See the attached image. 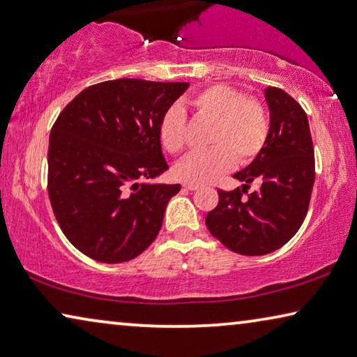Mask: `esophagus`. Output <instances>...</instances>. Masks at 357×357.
Returning a JSON list of instances; mask_svg holds the SVG:
<instances>
[{
    "label": "esophagus",
    "mask_w": 357,
    "mask_h": 357,
    "mask_svg": "<svg viewBox=\"0 0 357 357\" xmlns=\"http://www.w3.org/2000/svg\"><path fill=\"white\" fill-rule=\"evenodd\" d=\"M183 185H184V189H188V190H197L200 188L199 184H194V183H184Z\"/></svg>",
    "instance_id": "esophagus-1"
}]
</instances>
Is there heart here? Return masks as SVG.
Returning a JSON list of instances; mask_svg holds the SVG:
<instances>
[{
    "instance_id": "obj_1",
    "label": "heart",
    "mask_w": 357,
    "mask_h": 357,
    "mask_svg": "<svg viewBox=\"0 0 357 357\" xmlns=\"http://www.w3.org/2000/svg\"><path fill=\"white\" fill-rule=\"evenodd\" d=\"M195 114L213 121L208 151L190 153L174 167L184 183L204 184L216 179L238 163L252 162L268 141L269 116L264 105L247 98L242 89L229 84H211L190 99ZM162 146L179 153L185 146L184 110L173 105L165 112L158 128Z\"/></svg>"
}]
</instances>
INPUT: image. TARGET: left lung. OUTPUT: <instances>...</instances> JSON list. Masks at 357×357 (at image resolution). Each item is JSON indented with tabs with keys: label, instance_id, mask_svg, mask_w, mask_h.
Returning <instances> with one entry per match:
<instances>
[{
	"label": "left lung",
	"instance_id": "obj_1",
	"mask_svg": "<svg viewBox=\"0 0 357 357\" xmlns=\"http://www.w3.org/2000/svg\"><path fill=\"white\" fill-rule=\"evenodd\" d=\"M269 136L255 160L234 174L242 188L218 190L205 218L208 231L232 252L259 257L285 245L300 229L314 184V149L306 112L280 88L268 86ZM257 180L260 189L243 192Z\"/></svg>",
	"mask_w": 357,
	"mask_h": 357
}]
</instances>
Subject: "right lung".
<instances>
[{"instance_id":"right-lung-1","label":"right lung","mask_w":357,"mask_h":357,"mask_svg":"<svg viewBox=\"0 0 357 357\" xmlns=\"http://www.w3.org/2000/svg\"><path fill=\"white\" fill-rule=\"evenodd\" d=\"M189 83L120 78L83 89L57 116L47 149V192L70 243L100 263L136 258L155 241L179 184L158 128Z\"/></svg>"}]
</instances>
